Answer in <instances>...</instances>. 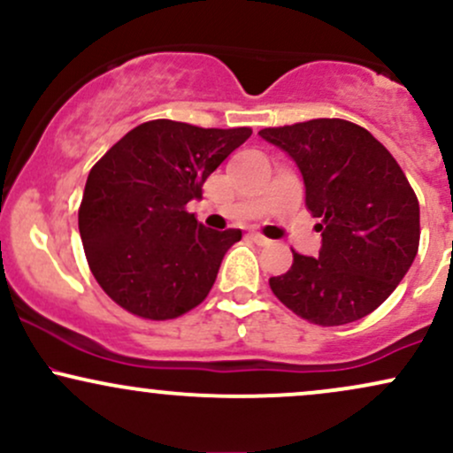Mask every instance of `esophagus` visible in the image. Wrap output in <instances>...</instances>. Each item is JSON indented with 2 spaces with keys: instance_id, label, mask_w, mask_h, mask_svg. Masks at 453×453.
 I'll use <instances>...</instances> for the list:
<instances>
[{
  "instance_id": "obj_1",
  "label": "esophagus",
  "mask_w": 453,
  "mask_h": 453,
  "mask_svg": "<svg viewBox=\"0 0 453 453\" xmlns=\"http://www.w3.org/2000/svg\"><path fill=\"white\" fill-rule=\"evenodd\" d=\"M251 241L256 242V244H262V247H264V244H270L268 238H266V236H262V234H257V232H253V234H251Z\"/></svg>"
}]
</instances>
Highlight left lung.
I'll return each mask as SVG.
<instances>
[{
  "label": "left lung",
  "instance_id": "8db88e82",
  "mask_svg": "<svg viewBox=\"0 0 453 453\" xmlns=\"http://www.w3.org/2000/svg\"><path fill=\"white\" fill-rule=\"evenodd\" d=\"M303 174L306 209L319 217V256L294 251L270 289L317 326L362 319L396 289L418 256L419 204L392 153L345 119H313L259 132Z\"/></svg>",
  "mask_w": 453,
  "mask_h": 453
}]
</instances>
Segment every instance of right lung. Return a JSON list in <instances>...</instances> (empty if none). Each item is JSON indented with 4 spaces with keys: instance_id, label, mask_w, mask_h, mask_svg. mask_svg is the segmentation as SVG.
Returning <instances> with one entry per match:
<instances>
[{
    "instance_id": "right-lung-1",
    "label": "right lung",
    "mask_w": 453,
    "mask_h": 453,
    "mask_svg": "<svg viewBox=\"0 0 453 453\" xmlns=\"http://www.w3.org/2000/svg\"><path fill=\"white\" fill-rule=\"evenodd\" d=\"M249 127L204 129L155 119L91 168L78 209L87 262L119 306L164 321L196 309L241 230H211L185 211Z\"/></svg>"
}]
</instances>
